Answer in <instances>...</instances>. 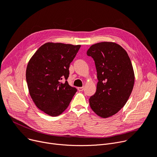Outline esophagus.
I'll list each match as a JSON object with an SVG mask.
<instances>
[{"mask_svg":"<svg viewBox=\"0 0 157 157\" xmlns=\"http://www.w3.org/2000/svg\"><path fill=\"white\" fill-rule=\"evenodd\" d=\"M78 91L82 92V91H83V90H84V87H78Z\"/></svg>","mask_w":157,"mask_h":157,"instance_id":"esophagus-1","label":"esophagus"}]
</instances>
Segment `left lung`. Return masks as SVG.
<instances>
[{"mask_svg":"<svg viewBox=\"0 0 157 157\" xmlns=\"http://www.w3.org/2000/svg\"><path fill=\"white\" fill-rule=\"evenodd\" d=\"M95 64L98 83L89 99L92 109L102 118L117 113L127 102L134 85V72L127 52L111 42L98 43L88 49Z\"/></svg>","mask_w":157,"mask_h":157,"instance_id":"left-lung-1","label":"left lung"}]
</instances>
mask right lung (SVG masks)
<instances>
[{
	"label": "right lung",
	"instance_id": "obj_1",
	"mask_svg": "<svg viewBox=\"0 0 157 157\" xmlns=\"http://www.w3.org/2000/svg\"><path fill=\"white\" fill-rule=\"evenodd\" d=\"M80 47L47 43L37 49L29 62L26 80L29 94L37 108L49 116L62 114L77 92L67 79L70 63ZM63 79L66 81L62 83Z\"/></svg>",
	"mask_w": 157,
	"mask_h": 157
}]
</instances>
